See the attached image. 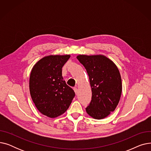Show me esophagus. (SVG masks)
<instances>
[{
    "instance_id": "esophagus-1",
    "label": "esophagus",
    "mask_w": 151,
    "mask_h": 151,
    "mask_svg": "<svg viewBox=\"0 0 151 151\" xmlns=\"http://www.w3.org/2000/svg\"><path fill=\"white\" fill-rule=\"evenodd\" d=\"M73 90H74V91H75L76 95H77V94H78V89H77V88H73Z\"/></svg>"
}]
</instances>
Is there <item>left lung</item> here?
<instances>
[{"label": "left lung", "mask_w": 151, "mask_h": 151, "mask_svg": "<svg viewBox=\"0 0 151 151\" xmlns=\"http://www.w3.org/2000/svg\"><path fill=\"white\" fill-rule=\"evenodd\" d=\"M89 75L92 100L86 111L96 119H102L114 111L120 100L122 80L115 63L104 55H77Z\"/></svg>", "instance_id": "obj_1"}]
</instances>
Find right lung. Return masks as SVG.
Here are the masks:
<instances>
[{"label":"right lung","instance_id":"obj_1","mask_svg":"<svg viewBox=\"0 0 151 151\" xmlns=\"http://www.w3.org/2000/svg\"><path fill=\"white\" fill-rule=\"evenodd\" d=\"M70 55H50L39 60L31 70L29 90L37 109L50 118L69 108L75 93L63 80L62 68Z\"/></svg>","mask_w":151,"mask_h":151}]
</instances>
